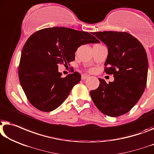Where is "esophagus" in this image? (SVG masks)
<instances>
[{"label": "esophagus", "mask_w": 154, "mask_h": 154, "mask_svg": "<svg viewBox=\"0 0 154 154\" xmlns=\"http://www.w3.org/2000/svg\"><path fill=\"white\" fill-rule=\"evenodd\" d=\"M88 78H89L88 75H82V76H81L82 80H85L87 79H88Z\"/></svg>", "instance_id": "esophagus-1"}]
</instances>
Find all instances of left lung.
I'll return each mask as SVG.
<instances>
[{
    "instance_id": "1",
    "label": "left lung",
    "mask_w": 154,
    "mask_h": 154,
    "mask_svg": "<svg viewBox=\"0 0 154 154\" xmlns=\"http://www.w3.org/2000/svg\"><path fill=\"white\" fill-rule=\"evenodd\" d=\"M106 44L108 55L105 72L113 74L114 81L99 79V86L90 96L103 114L115 117L126 114L139 101L146 85L148 59L142 44L125 32H93Z\"/></svg>"
}]
</instances>
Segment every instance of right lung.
<instances>
[{"instance_id":"1","label":"right lung","mask_w":154,"mask_h":154,"mask_svg":"<svg viewBox=\"0 0 154 154\" xmlns=\"http://www.w3.org/2000/svg\"><path fill=\"white\" fill-rule=\"evenodd\" d=\"M99 42L88 32L64 27L44 28L31 35L19 66L20 84L30 103L44 112L58 108L81 79L78 72L62 77L58 65L74 60L81 45Z\"/></svg>"}]
</instances>
